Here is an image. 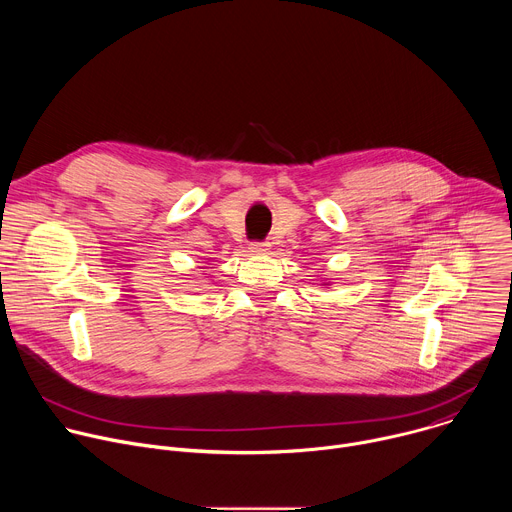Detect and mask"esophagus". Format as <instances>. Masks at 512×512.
Listing matches in <instances>:
<instances>
[{
  "mask_svg": "<svg viewBox=\"0 0 512 512\" xmlns=\"http://www.w3.org/2000/svg\"><path fill=\"white\" fill-rule=\"evenodd\" d=\"M249 249H251V253H267L269 251V243L267 241H253L249 245Z\"/></svg>",
  "mask_w": 512,
  "mask_h": 512,
  "instance_id": "1",
  "label": "esophagus"
}]
</instances>
